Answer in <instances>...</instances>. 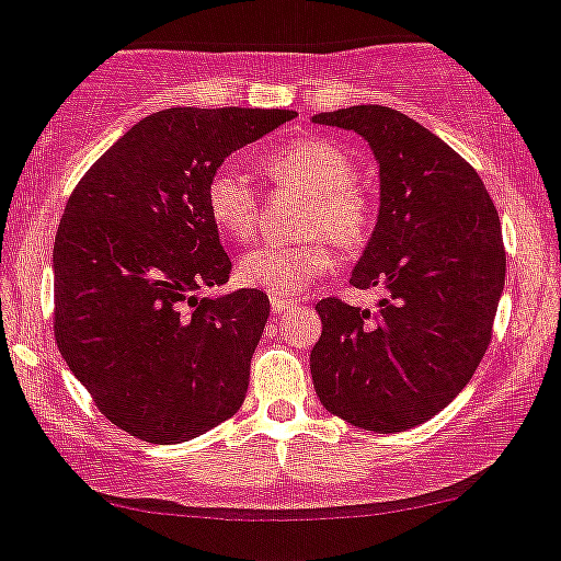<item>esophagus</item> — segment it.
I'll list each match as a JSON object with an SVG mask.
<instances>
[{
    "label": "esophagus",
    "instance_id": "obj_1",
    "mask_svg": "<svg viewBox=\"0 0 561 561\" xmlns=\"http://www.w3.org/2000/svg\"><path fill=\"white\" fill-rule=\"evenodd\" d=\"M271 309H274V314H282V311L293 309V300H290V298H279V296H271Z\"/></svg>",
    "mask_w": 561,
    "mask_h": 561
}]
</instances>
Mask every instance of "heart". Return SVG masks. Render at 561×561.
<instances>
[{
    "label": "heart",
    "mask_w": 561,
    "mask_h": 561,
    "mask_svg": "<svg viewBox=\"0 0 561 561\" xmlns=\"http://www.w3.org/2000/svg\"><path fill=\"white\" fill-rule=\"evenodd\" d=\"M263 169L276 185H293L309 193L311 204L304 228L314 236L293 244L265 241L241 257L239 276L257 290L290 298L333 265L329 234L344 250L365 244L374 226V209L363 187L352 182L355 169L350 156L333 141L300 139L276 147L263 158ZM206 209L222 233L247 241L257 231L261 196L244 172L222 167L206 182Z\"/></svg>",
    "instance_id": "b5f03b06"
}]
</instances>
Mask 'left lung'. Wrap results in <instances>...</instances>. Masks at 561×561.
Returning <instances> with one entry per match:
<instances>
[{
    "label": "left lung",
    "instance_id": "1",
    "mask_svg": "<svg viewBox=\"0 0 561 561\" xmlns=\"http://www.w3.org/2000/svg\"><path fill=\"white\" fill-rule=\"evenodd\" d=\"M311 121L359 134L379 167V217L350 282L381 298L317 304V398L355 427L403 433L446 409L486 352L505 285L497 209L476 169L403 112L357 104Z\"/></svg>",
    "mask_w": 561,
    "mask_h": 561
}]
</instances>
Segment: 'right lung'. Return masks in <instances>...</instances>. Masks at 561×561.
<instances>
[{"label":"right lung","instance_id":"add662e5","mask_svg":"<svg viewBox=\"0 0 561 561\" xmlns=\"http://www.w3.org/2000/svg\"><path fill=\"white\" fill-rule=\"evenodd\" d=\"M290 110L172 107L88 169L53 244L56 344L112 424L182 444L231 420L268 320L261 290L222 287L231 261L206 182Z\"/></svg>","mask_w":561,"mask_h":561}]
</instances>
